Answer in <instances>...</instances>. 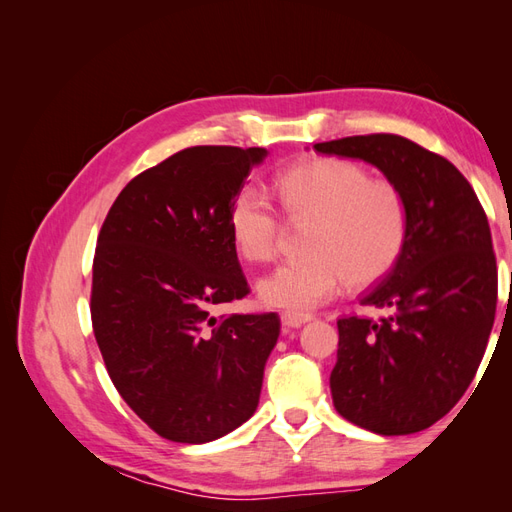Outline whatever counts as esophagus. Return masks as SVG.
Instances as JSON below:
<instances>
[{"label": "esophagus", "mask_w": 512, "mask_h": 512, "mask_svg": "<svg viewBox=\"0 0 512 512\" xmlns=\"http://www.w3.org/2000/svg\"><path fill=\"white\" fill-rule=\"evenodd\" d=\"M312 318H314L312 314H297V312H284V314H282V324H284V327H288V329H297V327H301V324L309 322V320H312Z\"/></svg>", "instance_id": "1"}]
</instances>
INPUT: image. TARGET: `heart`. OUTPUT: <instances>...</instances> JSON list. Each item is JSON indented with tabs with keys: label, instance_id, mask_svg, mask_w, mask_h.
Instances as JSON below:
<instances>
[{
	"label": "heart",
	"instance_id": "obj_1",
	"mask_svg": "<svg viewBox=\"0 0 512 512\" xmlns=\"http://www.w3.org/2000/svg\"><path fill=\"white\" fill-rule=\"evenodd\" d=\"M277 200L294 226L312 224L305 239L309 258L286 262L258 284L260 299L288 312H307L331 301L348 282L365 288L389 275L406 250L410 209L391 179H374L342 158L292 164L275 179ZM237 252L252 262H269L284 239L282 215L271 200L241 190L228 213Z\"/></svg>",
	"mask_w": 512,
	"mask_h": 512
}]
</instances>
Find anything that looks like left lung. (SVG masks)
Returning <instances> with one entry per match:
<instances>
[{
  "label": "left lung",
  "mask_w": 512,
  "mask_h": 512,
  "mask_svg": "<svg viewBox=\"0 0 512 512\" xmlns=\"http://www.w3.org/2000/svg\"><path fill=\"white\" fill-rule=\"evenodd\" d=\"M314 149L378 166L410 209L404 254L361 294L384 316L337 320L335 410L382 436L423 431L468 391L489 342L498 267L487 213L451 162L410 138L380 132Z\"/></svg>",
  "instance_id": "obj_1"
}]
</instances>
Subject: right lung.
<instances>
[{
	"label": "right lung",
	"mask_w": 512,
	"mask_h": 512,
	"mask_svg": "<svg viewBox=\"0 0 512 512\" xmlns=\"http://www.w3.org/2000/svg\"><path fill=\"white\" fill-rule=\"evenodd\" d=\"M267 149L198 145L143 170L108 209L91 324L108 376L158 436L203 444L258 406L280 316L215 309L250 294L228 213Z\"/></svg>",
	"instance_id": "1"
}]
</instances>
